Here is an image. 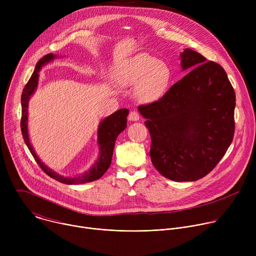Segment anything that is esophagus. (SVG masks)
<instances>
[{"label": "esophagus", "mask_w": 256, "mask_h": 256, "mask_svg": "<svg viewBox=\"0 0 256 256\" xmlns=\"http://www.w3.org/2000/svg\"><path fill=\"white\" fill-rule=\"evenodd\" d=\"M140 120V114L136 112H130L128 114V120L130 122H138Z\"/></svg>", "instance_id": "34e87169"}]
</instances>
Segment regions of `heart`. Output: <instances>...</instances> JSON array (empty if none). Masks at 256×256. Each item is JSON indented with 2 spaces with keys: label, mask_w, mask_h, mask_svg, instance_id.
Masks as SVG:
<instances>
[{
  "label": "heart",
  "mask_w": 256,
  "mask_h": 256,
  "mask_svg": "<svg viewBox=\"0 0 256 256\" xmlns=\"http://www.w3.org/2000/svg\"><path fill=\"white\" fill-rule=\"evenodd\" d=\"M116 81L124 87L134 86V96L142 103L158 101L171 80L169 66L155 56L140 52L120 62L114 72Z\"/></svg>",
  "instance_id": "heart-1"
}]
</instances>
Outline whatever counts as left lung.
<instances>
[{
    "label": "left lung",
    "instance_id": "left-lung-1",
    "mask_svg": "<svg viewBox=\"0 0 256 256\" xmlns=\"http://www.w3.org/2000/svg\"><path fill=\"white\" fill-rule=\"evenodd\" d=\"M181 68L190 70L158 101L140 105L151 134L154 167L174 181H196L226 154L235 132L236 96L225 70L186 48Z\"/></svg>",
    "mask_w": 256,
    "mask_h": 256
}]
</instances>
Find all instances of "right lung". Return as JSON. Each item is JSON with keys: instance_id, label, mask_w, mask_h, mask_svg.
Segmentation results:
<instances>
[{"instance_id": "1", "label": "right lung", "mask_w": 256, "mask_h": 256, "mask_svg": "<svg viewBox=\"0 0 256 256\" xmlns=\"http://www.w3.org/2000/svg\"><path fill=\"white\" fill-rule=\"evenodd\" d=\"M56 58L54 54H48L44 56L42 58H40L38 64L35 66V70L33 72L32 76L30 77L29 81L25 85L22 95H21V106H22V118H21V132L24 138V142L28 147L30 153L32 154L33 158L35 159L36 163L40 165V167L52 178L62 182L64 184H86V182H91L94 180L99 179L109 168L112 159L114 149L116 138L118 134L126 128V116L128 114V110L126 108L120 109V110L116 112L112 116L104 118L98 128V146H99V157L97 161L93 164V166L83 174L72 176V177H66L62 175H60L58 173L54 172L50 168H48L46 164H44L38 156L36 155L34 149L32 148V144L29 140L28 136V102L30 99V96L35 92L36 88H38V72L40 68L46 64L48 62L54 60Z\"/></svg>"}]
</instances>
